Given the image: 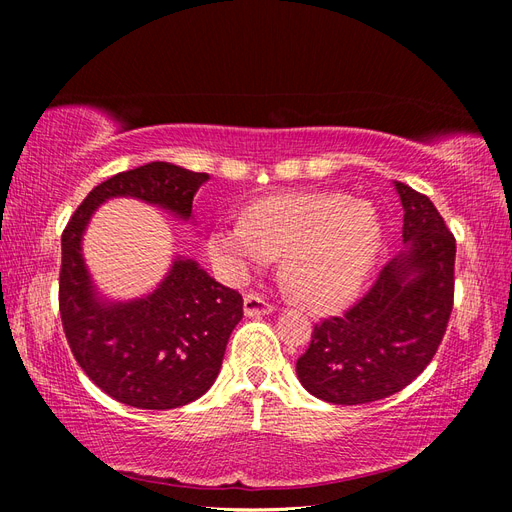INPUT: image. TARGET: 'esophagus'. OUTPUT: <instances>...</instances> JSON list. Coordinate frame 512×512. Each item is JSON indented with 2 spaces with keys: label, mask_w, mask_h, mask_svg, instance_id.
I'll return each mask as SVG.
<instances>
[{
  "label": "esophagus",
  "mask_w": 512,
  "mask_h": 512,
  "mask_svg": "<svg viewBox=\"0 0 512 512\" xmlns=\"http://www.w3.org/2000/svg\"><path fill=\"white\" fill-rule=\"evenodd\" d=\"M271 312H273V305L267 299L258 297V294H245L243 314L247 318H258V316H265V314H271Z\"/></svg>",
  "instance_id": "obj_1"
}]
</instances>
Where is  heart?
<instances>
[{"instance_id": "obj_1", "label": "heart", "mask_w": 512, "mask_h": 512, "mask_svg": "<svg viewBox=\"0 0 512 512\" xmlns=\"http://www.w3.org/2000/svg\"><path fill=\"white\" fill-rule=\"evenodd\" d=\"M384 228L376 207L339 192H292L256 200L245 218L211 230L207 252L228 282L282 257V277L312 309L350 301L374 271Z\"/></svg>"}]
</instances>
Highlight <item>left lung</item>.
Returning <instances> with one entry per match:
<instances>
[{"label":"left lung","instance_id":"8db88e82","mask_svg":"<svg viewBox=\"0 0 512 512\" xmlns=\"http://www.w3.org/2000/svg\"><path fill=\"white\" fill-rule=\"evenodd\" d=\"M395 183L404 250L346 314L314 327L297 361L307 393L359 406L399 393L431 363L453 309L455 237L431 200Z\"/></svg>","mask_w":512,"mask_h":512}]
</instances>
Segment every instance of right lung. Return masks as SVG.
<instances>
[{
    "mask_svg": "<svg viewBox=\"0 0 512 512\" xmlns=\"http://www.w3.org/2000/svg\"><path fill=\"white\" fill-rule=\"evenodd\" d=\"M207 173L149 162L102 181L61 235L59 312L76 363L121 404L170 410L203 397L220 374L228 337L243 318V299L198 265L175 256L164 280L130 301L106 299L83 258V235L98 207L136 198L190 222Z\"/></svg>",
    "mask_w": 512,
    "mask_h": 512,
    "instance_id": "1",
    "label": "right lung"
}]
</instances>
